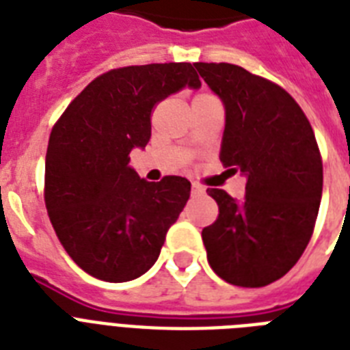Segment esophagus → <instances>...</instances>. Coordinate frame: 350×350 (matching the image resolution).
<instances>
[{"instance_id":"obj_1","label":"esophagus","mask_w":350,"mask_h":350,"mask_svg":"<svg viewBox=\"0 0 350 350\" xmlns=\"http://www.w3.org/2000/svg\"><path fill=\"white\" fill-rule=\"evenodd\" d=\"M203 192H205V189H203V187L196 185V183H192V194H194V196H202Z\"/></svg>"}]
</instances>
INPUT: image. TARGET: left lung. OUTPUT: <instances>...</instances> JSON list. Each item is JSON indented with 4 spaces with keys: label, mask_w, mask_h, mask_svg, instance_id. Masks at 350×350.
Masks as SVG:
<instances>
[{
    "label": "left lung",
    "mask_w": 350,
    "mask_h": 350,
    "mask_svg": "<svg viewBox=\"0 0 350 350\" xmlns=\"http://www.w3.org/2000/svg\"><path fill=\"white\" fill-rule=\"evenodd\" d=\"M225 109L219 159L247 180L245 198L208 189L219 216L202 232L208 265L238 287L285 276L309 243L323 165L309 120L272 81L230 63H194Z\"/></svg>",
    "instance_id": "8db88e82"
}]
</instances>
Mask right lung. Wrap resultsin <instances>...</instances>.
<instances>
[{
    "mask_svg": "<svg viewBox=\"0 0 350 350\" xmlns=\"http://www.w3.org/2000/svg\"><path fill=\"white\" fill-rule=\"evenodd\" d=\"M202 81L191 63H152L101 74L67 107L51 132L45 159L49 218L68 256L90 276L136 280L156 263L191 181L142 180L132 148L150 139L158 101Z\"/></svg>",
    "mask_w": 350,
    "mask_h": 350,
    "instance_id": "1",
    "label": "right lung"
}]
</instances>
